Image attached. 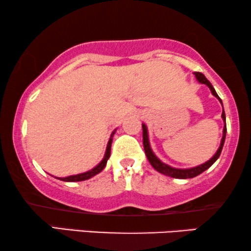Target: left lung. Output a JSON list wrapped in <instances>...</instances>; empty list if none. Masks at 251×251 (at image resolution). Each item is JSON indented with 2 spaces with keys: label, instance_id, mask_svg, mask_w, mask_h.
I'll return each instance as SVG.
<instances>
[{
  "label": "left lung",
  "instance_id": "8db88e82",
  "mask_svg": "<svg viewBox=\"0 0 251 251\" xmlns=\"http://www.w3.org/2000/svg\"><path fill=\"white\" fill-rule=\"evenodd\" d=\"M195 77H197V80L199 82H201V83L203 84H207L209 88H210V90L212 92V95L215 96L216 98L219 99V101L222 102V99L219 98V96L217 95V92L215 91L214 87H212V84L209 82L205 76L200 72H195L194 73ZM222 118L223 120L225 121V113H224V109H223V113H222ZM225 136H226V123H225V126H224V130H223V138H222V143H221V146H219V149L217 151V153L215 154L214 156L211 157L210 160L207 161V162L201 164V166H198L195 168H191V169H175V168H171L169 166H167V164H164L161 162V161L157 159V157L154 155V153L152 152V150H151V146H150V142H149V136H147V129H146V126L143 125V144H144V151H145V154L147 156V159H149L150 163L152 164V167L155 169L156 171H159L160 174L162 175H166V176H169V177H173V178H179V179H186V178H193L195 176H198V175H200L203 173L208 169V168H210L212 164L216 162V160L218 159L219 155H221L222 153V150H223V146H224V142H225Z\"/></svg>",
  "mask_w": 251,
  "mask_h": 251
}]
</instances>
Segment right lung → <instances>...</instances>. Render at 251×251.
<instances>
[{"label":"right lung","instance_id":"right-lung-1","mask_svg":"<svg viewBox=\"0 0 251 251\" xmlns=\"http://www.w3.org/2000/svg\"><path fill=\"white\" fill-rule=\"evenodd\" d=\"M114 135V132L112 133V136ZM112 137L109 138L108 140V144H107V149H106V153H105V156L104 159L100 163L98 164L97 167H95L94 169H91L90 171H87V173L84 174H80V175H75V176H68V177H65V178H58V179L63 180V181H82V180H85V179H89V178L94 177L95 175H97L100 173V171L104 169L106 163H107V160L109 155H111V146H112Z\"/></svg>","mask_w":251,"mask_h":251}]
</instances>
